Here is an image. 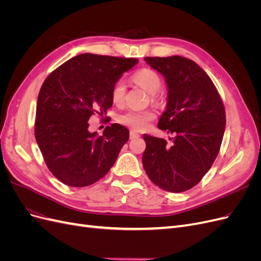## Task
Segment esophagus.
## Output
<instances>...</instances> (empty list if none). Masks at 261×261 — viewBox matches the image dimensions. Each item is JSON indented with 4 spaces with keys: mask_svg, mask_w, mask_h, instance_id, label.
Listing matches in <instances>:
<instances>
[{
    "mask_svg": "<svg viewBox=\"0 0 261 261\" xmlns=\"http://www.w3.org/2000/svg\"><path fill=\"white\" fill-rule=\"evenodd\" d=\"M139 137V134L136 133L135 130H130L129 132V138L130 139H135V138H138Z\"/></svg>",
    "mask_w": 261,
    "mask_h": 261,
    "instance_id": "esophagus-1",
    "label": "esophagus"
}]
</instances>
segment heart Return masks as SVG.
<instances>
[{"label": "heart", "mask_w": 261, "mask_h": 261, "mask_svg": "<svg viewBox=\"0 0 261 261\" xmlns=\"http://www.w3.org/2000/svg\"><path fill=\"white\" fill-rule=\"evenodd\" d=\"M132 81L144 88L147 92L151 93V99L158 100L159 99V94L158 92L160 91L162 87V80L160 75L158 74L154 69L151 68H141L137 70L136 73L132 75ZM126 94V86L124 82L117 81L113 84L111 88V98L115 105L120 106L125 100ZM155 117V114L146 110V111H138V110H128L125 113L118 116V122L123 125L129 126L130 128L141 130L145 129L149 123L151 122Z\"/></svg>", "instance_id": "1"}]
</instances>
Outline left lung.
Listing matches in <instances>:
<instances>
[{
	"mask_svg": "<svg viewBox=\"0 0 261 261\" xmlns=\"http://www.w3.org/2000/svg\"><path fill=\"white\" fill-rule=\"evenodd\" d=\"M167 82L168 105L158 127L173 134L171 145L145 134L143 165L153 184L171 193L193 188L210 170L225 130L223 101L207 73L192 60L145 58Z\"/></svg>",
	"mask_w": 261,
	"mask_h": 261,
	"instance_id": "obj_1",
	"label": "left lung"
}]
</instances>
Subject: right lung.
<instances>
[{"mask_svg":"<svg viewBox=\"0 0 261 261\" xmlns=\"http://www.w3.org/2000/svg\"><path fill=\"white\" fill-rule=\"evenodd\" d=\"M137 63L84 53L63 63L42 84L35 137L46 167L63 184L89 186L113 167L129 138L128 129L114 123L98 136L88 130V121L96 113L107 118L113 84Z\"/></svg>","mask_w":261,"mask_h":261,"instance_id":"obj_1","label":"right lung"}]
</instances>
